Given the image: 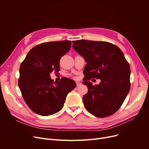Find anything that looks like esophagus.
<instances>
[{
	"instance_id": "obj_1",
	"label": "esophagus",
	"mask_w": 149,
	"mask_h": 149,
	"mask_svg": "<svg viewBox=\"0 0 149 149\" xmlns=\"http://www.w3.org/2000/svg\"><path fill=\"white\" fill-rule=\"evenodd\" d=\"M76 84H77V86H80L81 84V83H80V82H77Z\"/></svg>"
}]
</instances>
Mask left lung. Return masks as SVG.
<instances>
[{"mask_svg": "<svg viewBox=\"0 0 149 149\" xmlns=\"http://www.w3.org/2000/svg\"><path fill=\"white\" fill-rule=\"evenodd\" d=\"M73 48L87 63L84 69L83 84L88 92L83 97L84 105L93 115L104 118L118 110L130 88V69L121 50L107 42L79 40ZM100 78L93 86L88 80Z\"/></svg>", "mask_w": 149, "mask_h": 149, "instance_id": "obj_1", "label": "left lung"}]
</instances>
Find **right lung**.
<instances>
[{"mask_svg": "<svg viewBox=\"0 0 149 149\" xmlns=\"http://www.w3.org/2000/svg\"><path fill=\"white\" fill-rule=\"evenodd\" d=\"M71 47V41L50 42L31 49L19 69V87L28 106L36 113L49 116L59 112L68 93L76 87L68 78L54 82L50 74L60 70V60Z\"/></svg>", "mask_w": 149, "mask_h": 149, "instance_id": "right-lung-1", "label": "right lung"}]
</instances>
